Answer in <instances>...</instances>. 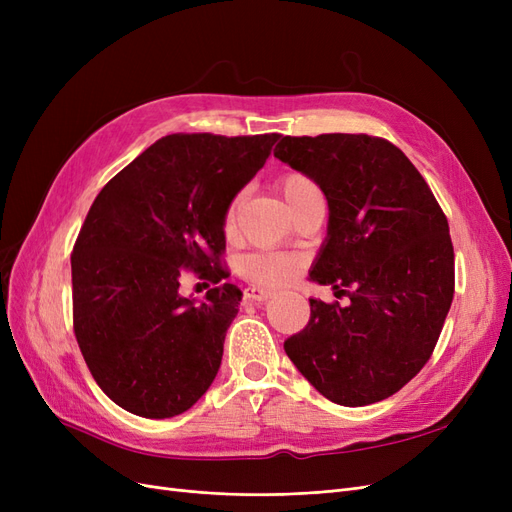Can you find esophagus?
I'll return each instance as SVG.
<instances>
[{"instance_id": "obj_1", "label": "esophagus", "mask_w": 512, "mask_h": 512, "mask_svg": "<svg viewBox=\"0 0 512 512\" xmlns=\"http://www.w3.org/2000/svg\"><path fill=\"white\" fill-rule=\"evenodd\" d=\"M273 290H267V288H245L243 292V299L245 301H252V303H265L273 297Z\"/></svg>"}]
</instances>
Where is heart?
<instances>
[{
	"mask_svg": "<svg viewBox=\"0 0 512 512\" xmlns=\"http://www.w3.org/2000/svg\"><path fill=\"white\" fill-rule=\"evenodd\" d=\"M318 190L316 183L309 179L303 173H297V170H290V173H284L280 177V192L288 205L297 203L299 198L305 194ZM241 194L230 200V205L226 207L224 213V230L230 232L235 228V218H237V209L241 205ZM303 267V256L299 254H277V252H254L247 254L241 260V273L247 277V280L260 284V286H280L290 282L294 275H297Z\"/></svg>",
	"mask_w": 512,
	"mask_h": 512,
	"instance_id": "obj_1",
	"label": "heart"
}]
</instances>
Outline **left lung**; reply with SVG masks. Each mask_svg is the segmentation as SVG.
Listing matches in <instances>:
<instances>
[{
    "label": "left lung",
    "mask_w": 512,
    "mask_h": 512,
    "mask_svg": "<svg viewBox=\"0 0 512 512\" xmlns=\"http://www.w3.org/2000/svg\"><path fill=\"white\" fill-rule=\"evenodd\" d=\"M273 156L314 179L329 228L309 280L350 303L309 299L284 350L318 393L369 406L408 384L438 344L455 294L446 215L393 143L367 134L282 136Z\"/></svg>",
    "instance_id": "1"
}]
</instances>
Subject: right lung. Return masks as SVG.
<instances>
[{"label": "right lung", "mask_w": 512, "mask_h": 512, "mask_svg": "<svg viewBox=\"0 0 512 512\" xmlns=\"http://www.w3.org/2000/svg\"><path fill=\"white\" fill-rule=\"evenodd\" d=\"M280 134H168L108 181L72 262L74 335L100 389L136 416L190 410L218 374L243 292L220 284L224 213ZM194 270L216 284L181 298Z\"/></svg>", "instance_id": "1"}]
</instances>
